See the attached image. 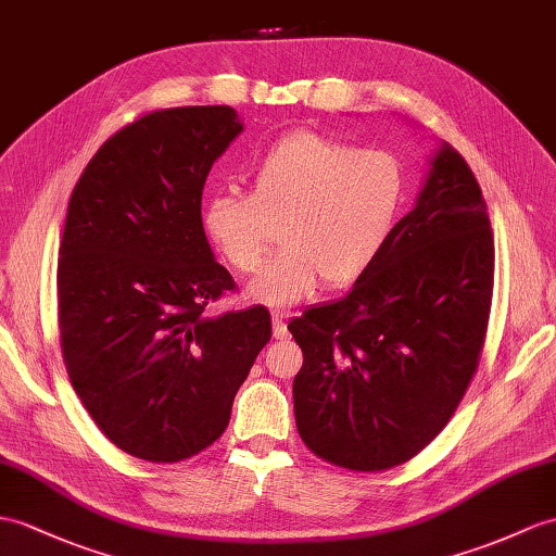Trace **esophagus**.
Here are the masks:
<instances>
[{"label": "esophagus", "mask_w": 556, "mask_h": 556, "mask_svg": "<svg viewBox=\"0 0 556 556\" xmlns=\"http://www.w3.org/2000/svg\"><path fill=\"white\" fill-rule=\"evenodd\" d=\"M288 311H274V337L276 340H286L288 337Z\"/></svg>", "instance_id": "obj_1"}]
</instances>
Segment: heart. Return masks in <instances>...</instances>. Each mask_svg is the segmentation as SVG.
<instances>
[{"label": "heart", "mask_w": 556, "mask_h": 556, "mask_svg": "<svg viewBox=\"0 0 556 556\" xmlns=\"http://www.w3.org/2000/svg\"><path fill=\"white\" fill-rule=\"evenodd\" d=\"M401 202L396 157L302 129L256 162L250 195L207 202L205 231L238 274H254L280 240L286 250L248 288L252 300L280 308L320 278L330 288L358 280L384 250Z\"/></svg>", "instance_id": "b5f03b06"}]
</instances>
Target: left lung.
Returning <instances> with one entry per match:
<instances>
[{"instance_id": "obj_1", "label": "left lung", "mask_w": 556, "mask_h": 556, "mask_svg": "<svg viewBox=\"0 0 556 556\" xmlns=\"http://www.w3.org/2000/svg\"><path fill=\"white\" fill-rule=\"evenodd\" d=\"M493 270L479 181L443 143L375 264L342 300L288 325L304 354L292 396L306 448L351 471H382L434 441L477 372Z\"/></svg>"}]
</instances>
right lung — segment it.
I'll list each match as a JSON object with an SVG mask.
<instances>
[{
  "instance_id": "add662e5",
  "label": "right lung",
  "mask_w": 556,
  "mask_h": 556,
  "mask_svg": "<svg viewBox=\"0 0 556 556\" xmlns=\"http://www.w3.org/2000/svg\"><path fill=\"white\" fill-rule=\"evenodd\" d=\"M242 131L231 105L151 111L89 160L59 248L67 377L93 422L148 463H181L224 434L270 340L264 306L205 316L236 290L202 228V188Z\"/></svg>"
}]
</instances>
